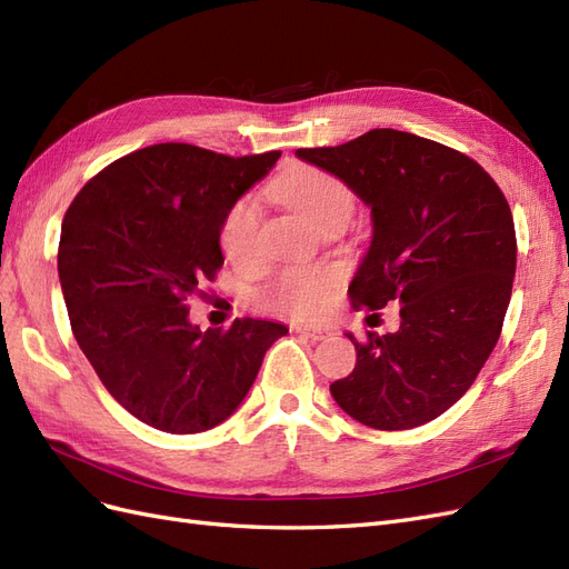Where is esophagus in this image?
Wrapping results in <instances>:
<instances>
[{"label": "esophagus", "instance_id": "esophagus-1", "mask_svg": "<svg viewBox=\"0 0 569 569\" xmlns=\"http://www.w3.org/2000/svg\"><path fill=\"white\" fill-rule=\"evenodd\" d=\"M296 333H302L305 339H312V341H322L327 337H331V329L329 327H312V325H296L293 327Z\"/></svg>", "mask_w": 569, "mask_h": 569}]
</instances>
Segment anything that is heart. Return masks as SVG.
I'll return each instance as SVG.
<instances>
[{
  "instance_id": "1",
  "label": "heart",
  "mask_w": 569,
  "mask_h": 569,
  "mask_svg": "<svg viewBox=\"0 0 569 569\" xmlns=\"http://www.w3.org/2000/svg\"><path fill=\"white\" fill-rule=\"evenodd\" d=\"M267 194L283 207L300 213L305 221L325 230L331 223H348L356 211V194L337 174L317 166H290L267 184ZM259 211L250 197H240L226 211L218 242L223 254L247 264L257 254ZM341 271L337 267L288 269L279 279L269 283L261 293L264 308L279 315L315 317L327 308L331 290L339 286Z\"/></svg>"
}]
</instances>
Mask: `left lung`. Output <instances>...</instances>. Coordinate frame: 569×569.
I'll list each match as a JSON object with an SVG mask.
<instances>
[{"instance_id": "1", "label": "left lung", "mask_w": 569, "mask_h": 569, "mask_svg": "<svg viewBox=\"0 0 569 569\" xmlns=\"http://www.w3.org/2000/svg\"><path fill=\"white\" fill-rule=\"evenodd\" d=\"M296 153L372 209L353 308L401 305L397 333H348L358 360L331 397L368 428L423 426L469 391L500 339L517 269L502 189L466 153L397 129Z\"/></svg>"}]
</instances>
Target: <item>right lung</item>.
<instances>
[{
  "instance_id": "1",
  "label": "right lung",
  "mask_w": 569,
  "mask_h": 569,
  "mask_svg": "<svg viewBox=\"0 0 569 569\" xmlns=\"http://www.w3.org/2000/svg\"><path fill=\"white\" fill-rule=\"evenodd\" d=\"M281 151L232 158L192 143L127 153L81 187L62 221L57 271L74 339L110 397L172 435L211 430L250 391L283 325H189L187 298L223 267L232 201Z\"/></svg>"
}]
</instances>
